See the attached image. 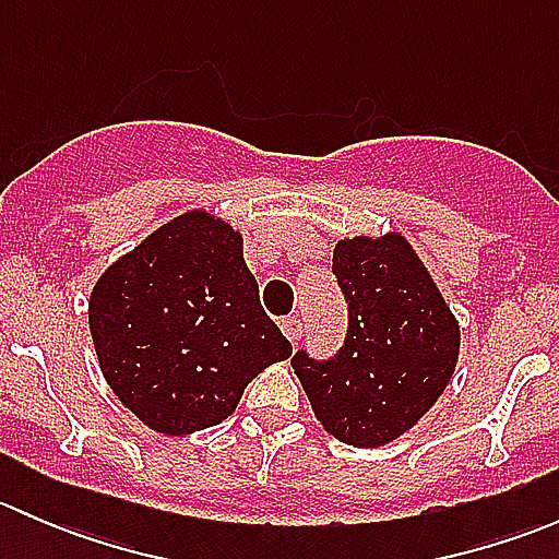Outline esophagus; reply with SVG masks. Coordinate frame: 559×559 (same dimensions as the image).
<instances>
[{
  "mask_svg": "<svg viewBox=\"0 0 559 559\" xmlns=\"http://www.w3.org/2000/svg\"><path fill=\"white\" fill-rule=\"evenodd\" d=\"M281 332H284L292 343H297L302 337V321L297 319V316H284V319H281Z\"/></svg>",
  "mask_w": 559,
  "mask_h": 559,
  "instance_id": "1",
  "label": "esophagus"
}]
</instances>
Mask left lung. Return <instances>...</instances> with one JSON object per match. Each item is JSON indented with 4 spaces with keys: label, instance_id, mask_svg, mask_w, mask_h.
I'll return each instance as SVG.
<instances>
[{
    "label": "left lung",
    "instance_id": "obj_1",
    "mask_svg": "<svg viewBox=\"0 0 559 559\" xmlns=\"http://www.w3.org/2000/svg\"><path fill=\"white\" fill-rule=\"evenodd\" d=\"M332 273L348 306L330 359L292 357L316 419L348 447H384L430 411L460 354V324L414 248L397 233L341 240Z\"/></svg>",
    "mask_w": 559,
    "mask_h": 559
}]
</instances>
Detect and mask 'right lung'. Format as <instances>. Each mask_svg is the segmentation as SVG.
<instances>
[{"instance_id":"1","label":"right lung","mask_w":559,"mask_h":559,"mask_svg":"<svg viewBox=\"0 0 559 559\" xmlns=\"http://www.w3.org/2000/svg\"><path fill=\"white\" fill-rule=\"evenodd\" d=\"M112 392L165 436L218 425L292 343L259 302L243 238L205 211L173 218L118 259L88 302Z\"/></svg>"}]
</instances>
